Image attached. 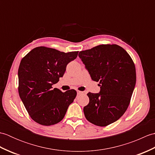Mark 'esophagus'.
<instances>
[{"mask_svg": "<svg viewBox=\"0 0 155 155\" xmlns=\"http://www.w3.org/2000/svg\"><path fill=\"white\" fill-rule=\"evenodd\" d=\"M83 93L82 91H77V94H83Z\"/></svg>", "mask_w": 155, "mask_h": 155, "instance_id": "obj_1", "label": "esophagus"}]
</instances>
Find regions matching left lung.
I'll list each match as a JSON object with an SVG mask.
<instances>
[{
  "label": "left lung",
  "mask_w": 155,
  "mask_h": 155,
  "mask_svg": "<svg viewBox=\"0 0 155 155\" xmlns=\"http://www.w3.org/2000/svg\"><path fill=\"white\" fill-rule=\"evenodd\" d=\"M78 57L101 88L99 93L87 94L84 116L91 123L106 127L119 119L130 104L136 84L134 62L117 45H98L81 51Z\"/></svg>",
  "instance_id": "obj_1"
}]
</instances>
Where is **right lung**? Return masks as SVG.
<instances>
[{
	"instance_id": "obj_1",
	"label": "right lung",
	"mask_w": 155,
	"mask_h": 155,
	"mask_svg": "<svg viewBox=\"0 0 155 155\" xmlns=\"http://www.w3.org/2000/svg\"><path fill=\"white\" fill-rule=\"evenodd\" d=\"M78 52L38 47L22 58L18 71V94L36 123L50 126L63 119L77 91L62 93L58 88L52 89V85L64 75L67 65L77 57Z\"/></svg>"
}]
</instances>
